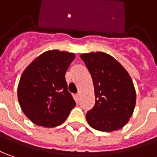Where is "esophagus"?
Masks as SVG:
<instances>
[{
  "mask_svg": "<svg viewBox=\"0 0 157 157\" xmlns=\"http://www.w3.org/2000/svg\"><path fill=\"white\" fill-rule=\"evenodd\" d=\"M79 97H80V94L79 93H78L75 95V98H76V100H78L79 99Z\"/></svg>",
  "mask_w": 157,
  "mask_h": 157,
  "instance_id": "esophagus-1",
  "label": "esophagus"
}]
</instances>
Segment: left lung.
Returning a JSON list of instances; mask_svg holds the SVG:
<instances>
[{
    "label": "left lung",
    "mask_w": 157,
    "mask_h": 157,
    "mask_svg": "<svg viewBox=\"0 0 157 157\" xmlns=\"http://www.w3.org/2000/svg\"><path fill=\"white\" fill-rule=\"evenodd\" d=\"M91 75L96 102L86 113L92 128L113 132L129 121L136 104V91L130 75L113 58L103 52L82 54Z\"/></svg>",
    "instance_id": "obj_1"
}]
</instances>
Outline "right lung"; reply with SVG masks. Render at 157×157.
I'll use <instances>...</instances> for the list:
<instances>
[{"instance_id":"add662e5","label":"right lung","mask_w":157,"mask_h":157,"mask_svg":"<svg viewBox=\"0 0 157 157\" xmlns=\"http://www.w3.org/2000/svg\"><path fill=\"white\" fill-rule=\"evenodd\" d=\"M74 59L72 53L48 50L24 71L18 86V100L24 113L34 124L44 127L59 126L75 107L65 78Z\"/></svg>"}]
</instances>
